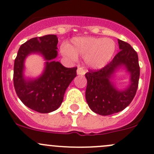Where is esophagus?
<instances>
[{
  "mask_svg": "<svg viewBox=\"0 0 154 154\" xmlns=\"http://www.w3.org/2000/svg\"><path fill=\"white\" fill-rule=\"evenodd\" d=\"M77 74H78V75H84L85 74L84 69L81 67H78L77 70Z\"/></svg>",
  "mask_w": 154,
  "mask_h": 154,
  "instance_id": "esophagus-1",
  "label": "esophagus"
}]
</instances>
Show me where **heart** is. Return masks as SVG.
Returning a JSON list of instances; mask_svg holds the SVG:
<instances>
[{
	"mask_svg": "<svg viewBox=\"0 0 154 154\" xmlns=\"http://www.w3.org/2000/svg\"><path fill=\"white\" fill-rule=\"evenodd\" d=\"M63 55L75 59L80 56L85 59L86 65L92 69H100L111 60L116 51V43L112 39L94 37L74 38L71 45H63Z\"/></svg>",
	"mask_w": 154,
	"mask_h": 154,
	"instance_id": "1",
	"label": "heart"
}]
</instances>
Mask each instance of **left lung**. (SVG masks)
<instances>
[{
	"instance_id": "1",
	"label": "left lung",
	"mask_w": 154,
	"mask_h": 154,
	"mask_svg": "<svg viewBox=\"0 0 154 154\" xmlns=\"http://www.w3.org/2000/svg\"><path fill=\"white\" fill-rule=\"evenodd\" d=\"M121 50L113 60L98 71L86 74V99L89 108L100 116H109L122 111L129 106L136 95L139 85L140 68L137 53L130 44L119 39ZM125 67L130 74V85L119 90L111 80L114 73Z\"/></svg>"
}]
</instances>
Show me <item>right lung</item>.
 <instances>
[{
    "label": "right lung",
    "instance_id": "right-lung-1",
    "mask_svg": "<svg viewBox=\"0 0 154 154\" xmlns=\"http://www.w3.org/2000/svg\"><path fill=\"white\" fill-rule=\"evenodd\" d=\"M58 38L56 35L35 37L21 45L14 63L13 82L15 92L23 103L40 113H49L60 106L65 92L74 77L77 68H66L54 61L57 57ZM31 53L45 59L46 67L37 79L24 77V62Z\"/></svg>",
    "mask_w": 154,
    "mask_h": 154
}]
</instances>
